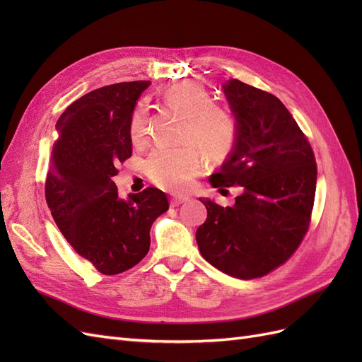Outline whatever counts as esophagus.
<instances>
[{"label": "esophagus", "instance_id": "34e87169", "mask_svg": "<svg viewBox=\"0 0 362 362\" xmlns=\"http://www.w3.org/2000/svg\"><path fill=\"white\" fill-rule=\"evenodd\" d=\"M187 201H189V196H185V194H173L172 198H170V205L172 206H178V205L187 202Z\"/></svg>", "mask_w": 362, "mask_h": 362}]
</instances>
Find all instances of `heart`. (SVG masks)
Here are the masks:
<instances>
[{"label": "heart", "instance_id": "heart-1", "mask_svg": "<svg viewBox=\"0 0 362 362\" xmlns=\"http://www.w3.org/2000/svg\"><path fill=\"white\" fill-rule=\"evenodd\" d=\"M163 100L185 115L187 122L184 125L182 139L189 144L152 151L145 160V173L164 190L182 192L190 187L204 168L202 148L213 161H225L234 154L240 139V125L231 110L214 104L213 95L199 81L173 83L164 89ZM146 131L148 108L144 103H139L129 116L131 141L141 144Z\"/></svg>", "mask_w": 362, "mask_h": 362}]
</instances>
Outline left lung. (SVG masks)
Returning <instances> with one entry per match:
<instances>
[{"mask_svg": "<svg viewBox=\"0 0 362 362\" xmlns=\"http://www.w3.org/2000/svg\"><path fill=\"white\" fill-rule=\"evenodd\" d=\"M238 120L234 154L213 187L240 185L233 206L201 199L206 221L196 231L202 257L238 279H255L282 266L311 222L317 164L308 139L275 95L240 80L223 84Z\"/></svg>", "mask_w": 362, "mask_h": 362, "instance_id": "1", "label": "left lung"}]
</instances>
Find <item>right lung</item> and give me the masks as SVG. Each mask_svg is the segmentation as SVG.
Instances as JSON below:
<instances>
[{
    "label": "right lung",
    "instance_id": "add662e5",
    "mask_svg": "<svg viewBox=\"0 0 362 362\" xmlns=\"http://www.w3.org/2000/svg\"><path fill=\"white\" fill-rule=\"evenodd\" d=\"M149 81L100 87L59 117V139L45 180V198L60 233L103 275H117L145 258L151 226L169 210L166 194L148 187L128 201L113 177L133 154L131 112Z\"/></svg>",
    "mask_w": 362,
    "mask_h": 362
}]
</instances>
